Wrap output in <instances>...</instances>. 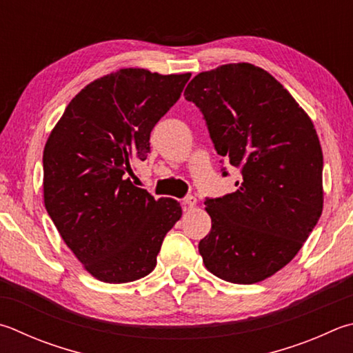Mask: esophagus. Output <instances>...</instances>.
Masks as SVG:
<instances>
[{
    "label": "esophagus",
    "mask_w": 353,
    "mask_h": 353,
    "mask_svg": "<svg viewBox=\"0 0 353 353\" xmlns=\"http://www.w3.org/2000/svg\"><path fill=\"white\" fill-rule=\"evenodd\" d=\"M196 203H197V199L194 196H188V197L183 199L182 207H183L185 211H190V210H193L196 207Z\"/></svg>",
    "instance_id": "obj_1"
}]
</instances>
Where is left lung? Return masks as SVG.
I'll list each match as a JSON object with an SVG mask.
<instances>
[{
	"instance_id": "1",
	"label": "left lung",
	"mask_w": 353,
	"mask_h": 353,
	"mask_svg": "<svg viewBox=\"0 0 353 353\" xmlns=\"http://www.w3.org/2000/svg\"><path fill=\"white\" fill-rule=\"evenodd\" d=\"M183 95L203 112L217 154L242 172L234 193L205 201L211 232L199 253L227 283H261L296 256L323 213L315 126L273 75L250 63L197 74Z\"/></svg>"
}]
</instances>
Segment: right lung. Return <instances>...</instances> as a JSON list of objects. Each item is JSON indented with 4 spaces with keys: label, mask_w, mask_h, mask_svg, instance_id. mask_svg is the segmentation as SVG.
Segmentation results:
<instances>
[{
    "label": "right lung",
    "mask_w": 353,
    "mask_h": 353,
    "mask_svg": "<svg viewBox=\"0 0 353 353\" xmlns=\"http://www.w3.org/2000/svg\"><path fill=\"white\" fill-rule=\"evenodd\" d=\"M191 74L123 68L86 85L50 131L43 152V196L50 219L83 268L108 284L150 274L181 203L131 182L150 134Z\"/></svg>",
    "instance_id": "right-lung-1"
}]
</instances>
